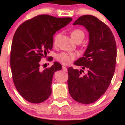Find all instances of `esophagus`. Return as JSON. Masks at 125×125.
<instances>
[{"mask_svg":"<svg viewBox=\"0 0 125 125\" xmlns=\"http://www.w3.org/2000/svg\"><path fill=\"white\" fill-rule=\"evenodd\" d=\"M62 69L63 70V71H64V72H67V69L66 67H64V66H63V67H62Z\"/></svg>","mask_w":125,"mask_h":125,"instance_id":"34e87169","label":"esophagus"}]
</instances>
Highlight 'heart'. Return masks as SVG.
<instances>
[{
  "instance_id": "b5f03b06",
  "label": "heart",
  "mask_w": 125,
  "mask_h": 125,
  "mask_svg": "<svg viewBox=\"0 0 125 125\" xmlns=\"http://www.w3.org/2000/svg\"><path fill=\"white\" fill-rule=\"evenodd\" d=\"M61 33H57L56 35L54 36L53 39L54 43L56 44L58 42L59 38ZM84 36V32L82 31L80 29H74L72 31L71 33V37L74 41L77 39L78 38H83V39ZM76 58L75 54L73 53H61L58 54L56 56V59L59 62L62 63V64H69L72 61H73L74 59Z\"/></svg>"
}]
</instances>
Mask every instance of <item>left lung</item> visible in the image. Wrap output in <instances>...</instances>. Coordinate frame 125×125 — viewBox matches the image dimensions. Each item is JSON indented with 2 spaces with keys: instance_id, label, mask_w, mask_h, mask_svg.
Wrapping results in <instances>:
<instances>
[{
  "instance_id": "obj_1",
  "label": "left lung",
  "mask_w": 125,
  "mask_h": 125,
  "mask_svg": "<svg viewBox=\"0 0 125 125\" xmlns=\"http://www.w3.org/2000/svg\"><path fill=\"white\" fill-rule=\"evenodd\" d=\"M76 25L86 29L89 43L83 56L74 64L88 71L83 75L82 69L69 67V92L77 102L89 104L96 101L109 86L115 70L116 44L110 28L94 16H82L73 24Z\"/></svg>"
}]
</instances>
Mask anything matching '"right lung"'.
I'll return each instance as SVG.
<instances>
[{
	"instance_id": "right-lung-1",
	"label": "right lung",
	"mask_w": 125,
	"mask_h": 125,
	"mask_svg": "<svg viewBox=\"0 0 125 125\" xmlns=\"http://www.w3.org/2000/svg\"><path fill=\"white\" fill-rule=\"evenodd\" d=\"M72 20L71 18L38 15L23 23L15 31L10 51V67L16 88L27 101L39 104L51 96L53 76L62 69V65L54 62L50 68L42 71L39 62L52 49L56 31Z\"/></svg>"
}]
</instances>
